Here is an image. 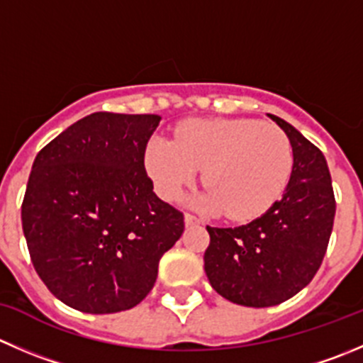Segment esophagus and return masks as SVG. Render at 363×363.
<instances>
[{
    "label": "esophagus",
    "instance_id": "esophagus-1",
    "mask_svg": "<svg viewBox=\"0 0 363 363\" xmlns=\"http://www.w3.org/2000/svg\"><path fill=\"white\" fill-rule=\"evenodd\" d=\"M200 220L199 218L191 216V214H184V225L186 227H191V225H199Z\"/></svg>",
    "mask_w": 363,
    "mask_h": 363
}]
</instances>
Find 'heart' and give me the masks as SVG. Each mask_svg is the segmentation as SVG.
I'll use <instances>...</instances> for the list:
<instances>
[{
	"label": "heart",
	"mask_w": 363,
	"mask_h": 363,
	"mask_svg": "<svg viewBox=\"0 0 363 363\" xmlns=\"http://www.w3.org/2000/svg\"><path fill=\"white\" fill-rule=\"evenodd\" d=\"M293 167L286 133L250 118L184 122L175 140H150L145 152L147 174L164 200L177 199L203 168L207 189L191 206L235 221L266 213L286 191Z\"/></svg>",
	"instance_id": "1"
}]
</instances>
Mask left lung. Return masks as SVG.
<instances>
[{
  "instance_id": "left-lung-1",
  "label": "left lung",
  "mask_w": 363,
  "mask_h": 363,
  "mask_svg": "<svg viewBox=\"0 0 363 363\" xmlns=\"http://www.w3.org/2000/svg\"><path fill=\"white\" fill-rule=\"evenodd\" d=\"M293 145L294 167L282 199L250 223L207 227L211 242L203 269L211 286L245 307H273L311 284L326 253L335 218V196L325 156L280 117Z\"/></svg>"
}]
</instances>
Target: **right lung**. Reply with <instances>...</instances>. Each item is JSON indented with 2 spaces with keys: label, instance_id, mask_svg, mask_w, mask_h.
I'll use <instances>...</instances> for the list:
<instances>
[{
  "label": "right lung",
  "instance_id": "add662e5",
  "mask_svg": "<svg viewBox=\"0 0 363 363\" xmlns=\"http://www.w3.org/2000/svg\"><path fill=\"white\" fill-rule=\"evenodd\" d=\"M160 115L99 111L37 154L23 200V232L48 289L86 314L136 307L157 279L184 216L154 193L147 143Z\"/></svg>",
  "mask_w": 363,
  "mask_h": 363
}]
</instances>
